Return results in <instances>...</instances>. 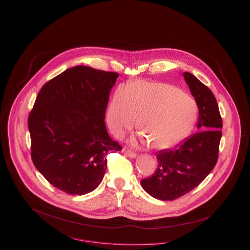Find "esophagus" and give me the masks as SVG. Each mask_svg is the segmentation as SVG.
Wrapping results in <instances>:
<instances>
[{"label":"esophagus","mask_w":250,"mask_h":250,"mask_svg":"<svg viewBox=\"0 0 250 250\" xmlns=\"http://www.w3.org/2000/svg\"><path fill=\"white\" fill-rule=\"evenodd\" d=\"M125 154H126L127 156H129L130 158H137V157H138V155H137L136 153H134L133 151H131V150H126V151H125Z\"/></svg>","instance_id":"obj_1"}]
</instances>
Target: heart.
Returning <instances> with one entry per match:
<instances>
[{
    "instance_id": "1",
    "label": "heart",
    "mask_w": 250,
    "mask_h": 250,
    "mask_svg": "<svg viewBox=\"0 0 250 250\" xmlns=\"http://www.w3.org/2000/svg\"><path fill=\"white\" fill-rule=\"evenodd\" d=\"M145 143L155 149H168L190 132L197 116L195 101L179 88L165 83L136 81L119 86L109 102L107 122L116 137L137 123Z\"/></svg>"
}]
</instances>
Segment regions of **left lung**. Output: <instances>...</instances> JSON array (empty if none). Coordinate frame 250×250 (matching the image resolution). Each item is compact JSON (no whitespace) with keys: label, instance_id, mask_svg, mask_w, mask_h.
Returning a JSON list of instances; mask_svg holds the SVG:
<instances>
[{"label":"left lung","instance_id":"8db88e82","mask_svg":"<svg viewBox=\"0 0 250 250\" xmlns=\"http://www.w3.org/2000/svg\"><path fill=\"white\" fill-rule=\"evenodd\" d=\"M199 110L195 134L174 149L157 153L158 168L141 181L143 189L154 198L168 201L196 188L217 162L222 119L213 92L191 73H183Z\"/></svg>","mask_w":250,"mask_h":250}]
</instances>
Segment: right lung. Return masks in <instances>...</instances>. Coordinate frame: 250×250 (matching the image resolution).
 Returning a JSON list of instances; mask_svg holds the SVG:
<instances>
[{
	"label": "right lung",
	"instance_id": "1",
	"mask_svg": "<svg viewBox=\"0 0 250 250\" xmlns=\"http://www.w3.org/2000/svg\"><path fill=\"white\" fill-rule=\"evenodd\" d=\"M117 73L71 67L40 89L29 115L32 160L57 188L83 195L105 175L107 156L122 147L107 135L105 113Z\"/></svg>",
	"mask_w": 250,
	"mask_h": 250
}]
</instances>
